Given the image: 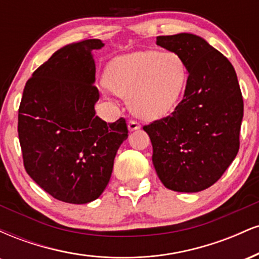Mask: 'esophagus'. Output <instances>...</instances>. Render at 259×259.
Returning <instances> with one entry per match:
<instances>
[{"mask_svg": "<svg viewBox=\"0 0 259 259\" xmlns=\"http://www.w3.org/2000/svg\"><path fill=\"white\" fill-rule=\"evenodd\" d=\"M127 127H129L130 132H133V130H136V129H140L141 125H140V123L138 120H129V123H127Z\"/></svg>", "mask_w": 259, "mask_h": 259, "instance_id": "esophagus-1", "label": "esophagus"}]
</instances>
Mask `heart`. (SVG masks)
I'll use <instances>...</instances> for the list:
<instances>
[{
    "mask_svg": "<svg viewBox=\"0 0 259 259\" xmlns=\"http://www.w3.org/2000/svg\"><path fill=\"white\" fill-rule=\"evenodd\" d=\"M187 69L175 52L139 51L115 58L105 82L118 96L130 100L132 109L145 119L168 114L185 88Z\"/></svg>",
    "mask_w": 259,
    "mask_h": 259,
    "instance_id": "b5f03b06",
    "label": "heart"
}]
</instances>
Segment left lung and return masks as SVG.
Segmentation results:
<instances>
[{"mask_svg":"<svg viewBox=\"0 0 259 259\" xmlns=\"http://www.w3.org/2000/svg\"><path fill=\"white\" fill-rule=\"evenodd\" d=\"M157 45L178 53L189 76L174 111L144 125L153 165L167 189L202 191L221 179L239 152L243 100L236 73L224 55L196 35L158 36Z\"/></svg>","mask_w":259,"mask_h":259,"instance_id":"1","label":"left lung"}]
</instances>
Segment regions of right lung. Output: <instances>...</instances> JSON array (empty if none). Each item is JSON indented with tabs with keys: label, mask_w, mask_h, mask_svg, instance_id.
I'll use <instances>...</instances> for the list:
<instances>
[{
	"label": "right lung",
	"mask_w": 259,
	"mask_h": 259,
	"mask_svg": "<svg viewBox=\"0 0 259 259\" xmlns=\"http://www.w3.org/2000/svg\"><path fill=\"white\" fill-rule=\"evenodd\" d=\"M102 46L99 38H90L57 50L26 81L18 109L26 173L67 203L100 197L129 133L124 118L106 123L95 112L100 92L91 52Z\"/></svg>",
	"instance_id": "add662e5"
}]
</instances>
